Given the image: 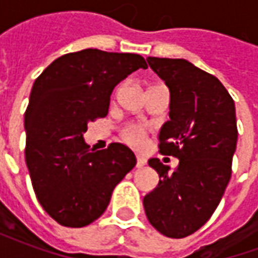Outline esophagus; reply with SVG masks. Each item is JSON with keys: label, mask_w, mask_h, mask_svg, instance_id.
Instances as JSON below:
<instances>
[{"label": "esophagus", "mask_w": 258, "mask_h": 258, "mask_svg": "<svg viewBox=\"0 0 258 258\" xmlns=\"http://www.w3.org/2000/svg\"><path fill=\"white\" fill-rule=\"evenodd\" d=\"M145 166H146V159H144V157H141V156L137 157V167L142 168V167H145Z\"/></svg>", "instance_id": "34e87169"}]
</instances>
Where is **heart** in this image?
Returning <instances> with one entry per match:
<instances>
[{"instance_id":"obj_1","label":"heart","mask_w":258,"mask_h":258,"mask_svg":"<svg viewBox=\"0 0 258 258\" xmlns=\"http://www.w3.org/2000/svg\"><path fill=\"white\" fill-rule=\"evenodd\" d=\"M123 140L128 144V145L134 146V148H140L144 145L145 142V131L141 128L140 125H128L123 130Z\"/></svg>"}]
</instances>
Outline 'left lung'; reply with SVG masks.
<instances>
[{
  "instance_id": "1",
  "label": "left lung",
  "mask_w": 258,
  "mask_h": 258,
  "mask_svg": "<svg viewBox=\"0 0 258 258\" xmlns=\"http://www.w3.org/2000/svg\"><path fill=\"white\" fill-rule=\"evenodd\" d=\"M146 60L170 91V120L160 128L159 149L179 163L168 173L159 159H149L160 179L145 195L144 209L159 232L185 238L209 221L231 178L235 103L220 80L185 59Z\"/></svg>"
}]
</instances>
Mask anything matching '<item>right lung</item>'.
<instances>
[{"instance_id": "1", "label": "right lung", "mask_w": 258, "mask_h": 258, "mask_svg": "<svg viewBox=\"0 0 258 258\" xmlns=\"http://www.w3.org/2000/svg\"><path fill=\"white\" fill-rule=\"evenodd\" d=\"M146 68L137 53L88 48L55 59L34 81L25 113L26 164L40 205L60 225L81 228L99 218L137 164L128 146L95 151L84 133L107 114L114 87Z\"/></svg>"}]
</instances>
